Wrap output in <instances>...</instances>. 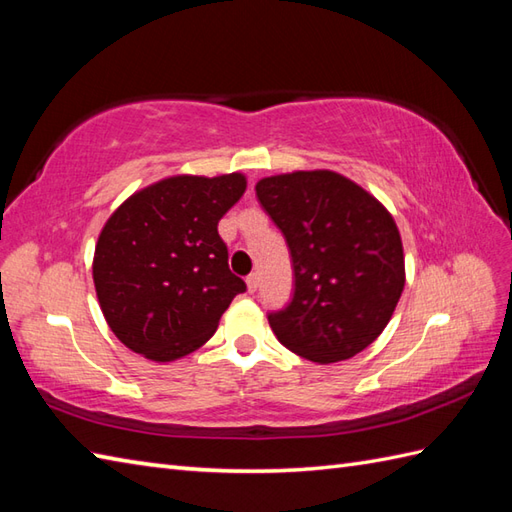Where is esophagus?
Returning <instances> with one entry per match:
<instances>
[{"instance_id": "obj_1", "label": "esophagus", "mask_w": 512, "mask_h": 512, "mask_svg": "<svg viewBox=\"0 0 512 512\" xmlns=\"http://www.w3.org/2000/svg\"><path fill=\"white\" fill-rule=\"evenodd\" d=\"M246 286H248V292H255L257 286H259V277H257L255 273H250V275L246 277Z\"/></svg>"}]
</instances>
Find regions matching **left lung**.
I'll list each match as a JSON object with an SVG mask.
<instances>
[{
  "label": "left lung",
  "instance_id": "obj_1",
  "mask_svg": "<svg viewBox=\"0 0 512 512\" xmlns=\"http://www.w3.org/2000/svg\"><path fill=\"white\" fill-rule=\"evenodd\" d=\"M257 200L284 233L295 295L268 323L279 343L312 363H339L385 330L405 288L394 217L372 193L336 171L262 178Z\"/></svg>",
  "mask_w": 512,
  "mask_h": 512
}]
</instances>
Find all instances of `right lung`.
<instances>
[{
  "mask_svg": "<svg viewBox=\"0 0 512 512\" xmlns=\"http://www.w3.org/2000/svg\"><path fill=\"white\" fill-rule=\"evenodd\" d=\"M244 191V173L171 176L129 195L110 215L92 277L107 325L129 350L171 363L215 334L246 290L217 233Z\"/></svg>",
  "mask_w": 512,
  "mask_h": 512,
  "instance_id": "obj_1",
  "label": "right lung"
}]
</instances>
